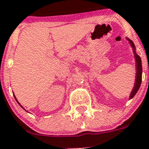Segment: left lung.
<instances>
[{"label":"left lung","mask_w":149,"mask_h":149,"mask_svg":"<svg viewBox=\"0 0 149 149\" xmlns=\"http://www.w3.org/2000/svg\"><path fill=\"white\" fill-rule=\"evenodd\" d=\"M127 40L128 41L131 46L133 48V51H134V57H135V60H136V78H135V83H134V86L133 88L132 91H131L130 96H129V98L131 99L134 97V95L136 94L137 91L139 90V87H140V85H141L142 82V72H143V68H142V62L141 59H140V56L136 53V48H135V45H134V42L131 39H129L128 38H126Z\"/></svg>","instance_id":"8db88e82"}]
</instances>
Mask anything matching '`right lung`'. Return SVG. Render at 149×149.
<instances>
[{
    "mask_svg": "<svg viewBox=\"0 0 149 149\" xmlns=\"http://www.w3.org/2000/svg\"><path fill=\"white\" fill-rule=\"evenodd\" d=\"M14 97H15V100H16V101H17V102H18V104H19V105H20V106H21V107H22V108H23V109H24V107H22V105H21V104H20V103H19V102H18V101H17V99H16V98H15V95H14Z\"/></svg>",
    "mask_w": 149,
    "mask_h": 149,
    "instance_id": "right-lung-1",
    "label": "right lung"
}]
</instances>
